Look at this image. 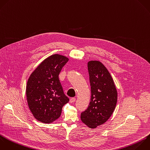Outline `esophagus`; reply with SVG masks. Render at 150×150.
Wrapping results in <instances>:
<instances>
[{
  "label": "esophagus",
  "mask_w": 150,
  "mask_h": 150,
  "mask_svg": "<svg viewBox=\"0 0 150 150\" xmlns=\"http://www.w3.org/2000/svg\"><path fill=\"white\" fill-rule=\"evenodd\" d=\"M75 101H76V98L73 97V98H71L70 99V103H74Z\"/></svg>",
  "instance_id": "1"
}]
</instances>
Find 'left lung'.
<instances>
[{"label":"left lung","instance_id":"1","mask_svg":"<svg viewBox=\"0 0 150 150\" xmlns=\"http://www.w3.org/2000/svg\"><path fill=\"white\" fill-rule=\"evenodd\" d=\"M91 99L87 108L81 114V120L90 128L106 122L112 115L117 101V91L112 78L99 61L88 64Z\"/></svg>","mask_w":150,"mask_h":150}]
</instances>
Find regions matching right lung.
<instances>
[{
    "instance_id": "add662e5",
    "label": "right lung",
    "mask_w": 150,
    "mask_h": 150,
    "mask_svg": "<svg viewBox=\"0 0 150 150\" xmlns=\"http://www.w3.org/2000/svg\"><path fill=\"white\" fill-rule=\"evenodd\" d=\"M69 59L53 54L46 59L30 76L26 86L29 107L38 121L50 123L61 115L63 106L69 98L64 94L59 79Z\"/></svg>"
}]
</instances>
